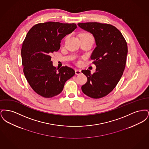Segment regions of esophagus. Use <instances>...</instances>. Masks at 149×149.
<instances>
[{"instance_id": "1", "label": "esophagus", "mask_w": 149, "mask_h": 149, "mask_svg": "<svg viewBox=\"0 0 149 149\" xmlns=\"http://www.w3.org/2000/svg\"><path fill=\"white\" fill-rule=\"evenodd\" d=\"M81 74V70H78V69L75 70V74L76 75H80Z\"/></svg>"}]
</instances>
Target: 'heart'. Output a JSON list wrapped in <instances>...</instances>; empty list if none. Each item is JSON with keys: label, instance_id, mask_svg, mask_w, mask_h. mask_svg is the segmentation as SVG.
<instances>
[{"label": "heart", "instance_id": "obj_1", "mask_svg": "<svg viewBox=\"0 0 149 149\" xmlns=\"http://www.w3.org/2000/svg\"><path fill=\"white\" fill-rule=\"evenodd\" d=\"M81 36H92V37H93L91 33H87V32H85V33H81V35H80V37H81Z\"/></svg>", "mask_w": 149, "mask_h": 149}]
</instances>
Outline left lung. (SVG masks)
<instances>
[{"instance_id":"8db88e82","label":"left lung","mask_w":149,"mask_h":149,"mask_svg":"<svg viewBox=\"0 0 149 149\" xmlns=\"http://www.w3.org/2000/svg\"><path fill=\"white\" fill-rule=\"evenodd\" d=\"M78 25L93 34L97 46L91 57L96 71L93 74L89 70L81 71L87 77L81 90L92 98L104 97L113 90L123 75L128 52L127 42L120 31L111 24L87 22Z\"/></svg>"}]
</instances>
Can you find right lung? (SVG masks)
Instances as JSON below:
<instances>
[{
  "label": "right lung",
  "instance_id": "right-lung-1",
  "mask_svg": "<svg viewBox=\"0 0 149 149\" xmlns=\"http://www.w3.org/2000/svg\"><path fill=\"white\" fill-rule=\"evenodd\" d=\"M77 27L75 23H40L26 36L21 49L23 72L32 89L43 97L59 94L65 82L75 75L74 70L67 66L57 69L51 55L60 49L61 40Z\"/></svg>",
  "mask_w": 149,
  "mask_h": 149
}]
</instances>
